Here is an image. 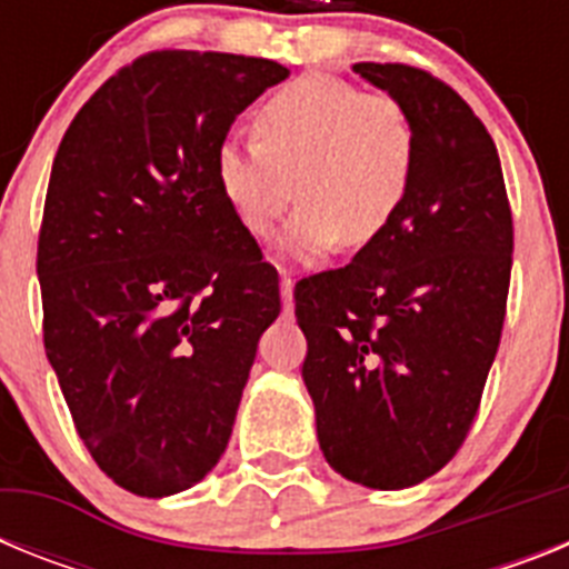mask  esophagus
I'll return each mask as SVG.
<instances>
[{
	"mask_svg": "<svg viewBox=\"0 0 569 569\" xmlns=\"http://www.w3.org/2000/svg\"><path fill=\"white\" fill-rule=\"evenodd\" d=\"M281 308L284 313H293V279L288 273H281Z\"/></svg>",
	"mask_w": 569,
	"mask_h": 569,
	"instance_id": "1",
	"label": "esophagus"
}]
</instances>
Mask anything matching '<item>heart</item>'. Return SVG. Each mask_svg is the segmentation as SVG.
<instances>
[{"label": "heart", "instance_id": "obj_1", "mask_svg": "<svg viewBox=\"0 0 569 569\" xmlns=\"http://www.w3.org/2000/svg\"><path fill=\"white\" fill-rule=\"evenodd\" d=\"M253 139L216 148V188L253 239L276 233L296 196L301 208L281 248L299 261H319L341 241L353 250L373 244L413 184V119L385 90L305 73L259 104Z\"/></svg>", "mask_w": 569, "mask_h": 569}]
</instances>
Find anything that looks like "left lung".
I'll list each match as a JSON object with an SVG mask.
<instances>
[{"label": "left lung", "instance_id": "8db88e82", "mask_svg": "<svg viewBox=\"0 0 569 569\" xmlns=\"http://www.w3.org/2000/svg\"><path fill=\"white\" fill-rule=\"evenodd\" d=\"M416 128L405 208L350 264L296 284L301 379L336 472L401 490L465 445L501 341L512 213L499 153L450 84L401 62H359Z\"/></svg>", "mask_w": 569, "mask_h": 569}]
</instances>
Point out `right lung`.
Here are the masks:
<instances>
[{
    "instance_id": "right-lung-1",
    "label": "right lung",
    "mask_w": 569,
    "mask_h": 569,
    "mask_svg": "<svg viewBox=\"0 0 569 569\" xmlns=\"http://www.w3.org/2000/svg\"><path fill=\"white\" fill-rule=\"evenodd\" d=\"M279 62L150 50L82 104L39 230L44 353L99 470L136 496L202 481L233 433L259 336L281 310L216 188L236 116Z\"/></svg>"
}]
</instances>
